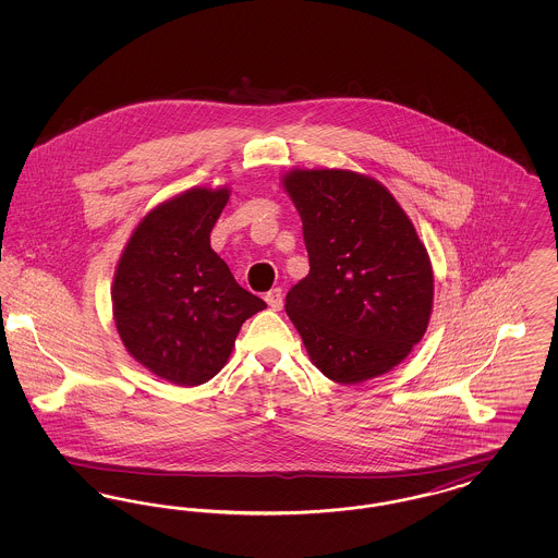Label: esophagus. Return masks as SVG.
<instances>
[{
  "label": "esophagus",
  "mask_w": 558,
  "mask_h": 558,
  "mask_svg": "<svg viewBox=\"0 0 558 558\" xmlns=\"http://www.w3.org/2000/svg\"><path fill=\"white\" fill-rule=\"evenodd\" d=\"M266 303L274 310V312H280L282 310V291L280 289H271V291L266 294Z\"/></svg>",
  "instance_id": "34e87169"
}]
</instances>
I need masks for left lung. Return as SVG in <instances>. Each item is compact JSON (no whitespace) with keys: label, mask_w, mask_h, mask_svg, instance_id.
Segmentation results:
<instances>
[{"label":"left lung","mask_w":558,"mask_h":558,"mask_svg":"<svg viewBox=\"0 0 558 558\" xmlns=\"http://www.w3.org/2000/svg\"><path fill=\"white\" fill-rule=\"evenodd\" d=\"M280 184L310 255L284 310L312 364L339 385L393 371L433 314V266L412 219L378 180L351 169L296 167Z\"/></svg>","instance_id":"8db88e82"}]
</instances>
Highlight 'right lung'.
Here are the masks:
<instances>
[{
  "instance_id": "right-lung-1",
  "label": "right lung",
  "mask_w": 558,
  "mask_h": 558,
  "mask_svg": "<svg viewBox=\"0 0 558 558\" xmlns=\"http://www.w3.org/2000/svg\"><path fill=\"white\" fill-rule=\"evenodd\" d=\"M230 186H194L146 213L114 267L119 339L146 371L198 387L221 371L244 319L266 301L244 291L211 248Z\"/></svg>"
}]
</instances>
